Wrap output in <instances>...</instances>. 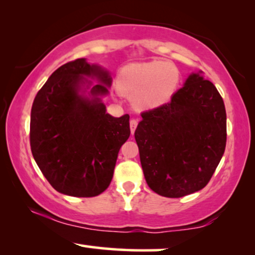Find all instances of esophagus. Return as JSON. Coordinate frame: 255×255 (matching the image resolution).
<instances>
[{
    "instance_id": "1",
    "label": "esophagus",
    "mask_w": 255,
    "mask_h": 255,
    "mask_svg": "<svg viewBox=\"0 0 255 255\" xmlns=\"http://www.w3.org/2000/svg\"><path fill=\"white\" fill-rule=\"evenodd\" d=\"M137 124H138V122H137L136 119H131V120H130L129 126H130V131H131V134H133L134 131H135V129H136Z\"/></svg>"
}]
</instances>
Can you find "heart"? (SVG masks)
Returning <instances> with one entry per match:
<instances>
[{
    "label": "heart",
    "instance_id": "b5f03b06",
    "mask_svg": "<svg viewBox=\"0 0 255 255\" xmlns=\"http://www.w3.org/2000/svg\"><path fill=\"white\" fill-rule=\"evenodd\" d=\"M179 81L181 73L176 65L151 60L122 67L117 77V87L121 94L131 98L138 110H151L171 100Z\"/></svg>",
    "mask_w": 255,
    "mask_h": 255
}]
</instances>
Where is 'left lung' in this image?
<instances>
[{"mask_svg":"<svg viewBox=\"0 0 255 255\" xmlns=\"http://www.w3.org/2000/svg\"><path fill=\"white\" fill-rule=\"evenodd\" d=\"M141 117L135 140L149 188L169 198L204 188L226 147L225 105L215 85L190 74L170 103Z\"/></svg>","mask_w":255,"mask_h":255,"instance_id":"1","label":"left lung"}]
</instances>
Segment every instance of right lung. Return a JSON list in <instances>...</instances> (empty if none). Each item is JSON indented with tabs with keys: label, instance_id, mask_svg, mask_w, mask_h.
I'll return each mask as SVG.
<instances>
[{
	"label": "right lung",
	"instance_id": "obj_1",
	"mask_svg": "<svg viewBox=\"0 0 255 255\" xmlns=\"http://www.w3.org/2000/svg\"><path fill=\"white\" fill-rule=\"evenodd\" d=\"M111 85L106 70L80 58L54 71L33 100L32 156L60 193L94 197L111 184L119 150L130 135L129 115L112 117L100 99ZM83 86H93L90 97L80 93Z\"/></svg>",
	"mask_w": 255,
	"mask_h": 255
}]
</instances>
